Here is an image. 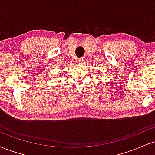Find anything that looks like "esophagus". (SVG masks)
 <instances>
[{"label": "esophagus", "mask_w": 155, "mask_h": 155, "mask_svg": "<svg viewBox=\"0 0 155 155\" xmlns=\"http://www.w3.org/2000/svg\"><path fill=\"white\" fill-rule=\"evenodd\" d=\"M84 58H80L78 59V63L79 64H82L84 63Z\"/></svg>", "instance_id": "1"}]
</instances>
